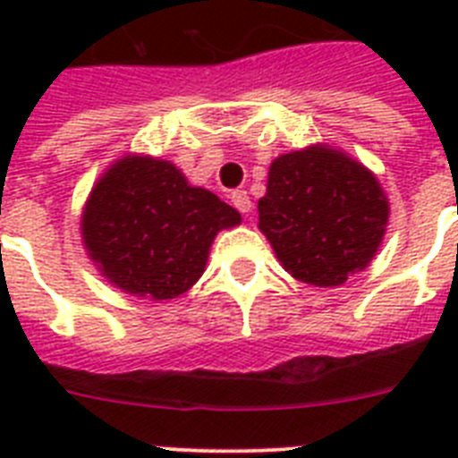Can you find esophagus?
I'll list each match as a JSON object with an SVG mask.
<instances>
[{"mask_svg":"<svg viewBox=\"0 0 458 458\" xmlns=\"http://www.w3.org/2000/svg\"><path fill=\"white\" fill-rule=\"evenodd\" d=\"M232 204L241 210L242 216H248L250 210H252V199H250V194L245 192V190H236V192L232 194Z\"/></svg>","mask_w":458,"mask_h":458,"instance_id":"1","label":"esophagus"}]
</instances>
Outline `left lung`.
Returning <instances> with one entry per match:
<instances>
[{
  "instance_id": "obj_1",
  "label": "left lung",
  "mask_w": 458,
  "mask_h": 458,
  "mask_svg": "<svg viewBox=\"0 0 458 458\" xmlns=\"http://www.w3.org/2000/svg\"><path fill=\"white\" fill-rule=\"evenodd\" d=\"M387 213L369 169L339 151L311 147L270 165L259 229L295 279L339 286L371 261Z\"/></svg>"
}]
</instances>
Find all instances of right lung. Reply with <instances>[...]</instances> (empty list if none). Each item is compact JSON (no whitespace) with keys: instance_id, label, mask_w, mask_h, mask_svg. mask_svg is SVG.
<instances>
[{"instance_id":"1","label":"right lung","mask_w":458,"mask_h":458,"mask_svg":"<svg viewBox=\"0 0 458 458\" xmlns=\"http://www.w3.org/2000/svg\"><path fill=\"white\" fill-rule=\"evenodd\" d=\"M241 213L174 165L123 157L93 188L82 216L89 254L128 293L169 301L201 277L216 233Z\"/></svg>"}]
</instances>
